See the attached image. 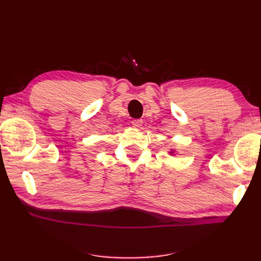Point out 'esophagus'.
I'll return each instance as SVG.
<instances>
[{
	"label": "esophagus",
	"instance_id": "esophagus-1",
	"mask_svg": "<svg viewBox=\"0 0 261 261\" xmlns=\"http://www.w3.org/2000/svg\"><path fill=\"white\" fill-rule=\"evenodd\" d=\"M143 120H134L133 121V126L134 127H136V128H140L141 126H143Z\"/></svg>",
	"mask_w": 261,
	"mask_h": 261
}]
</instances>
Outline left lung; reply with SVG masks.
<instances>
[{
    "mask_svg": "<svg viewBox=\"0 0 261 261\" xmlns=\"http://www.w3.org/2000/svg\"><path fill=\"white\" fill-rule=\"evenodd\" d=\"M169 154H171V155H174V154H175V150H174V149H172L171 151H169Z\"/></svg>",
    "mask_w": 261,
    "mask_h": 261,
    "instance_id": "1",
    "label": "left lung"
}]
</instances>
